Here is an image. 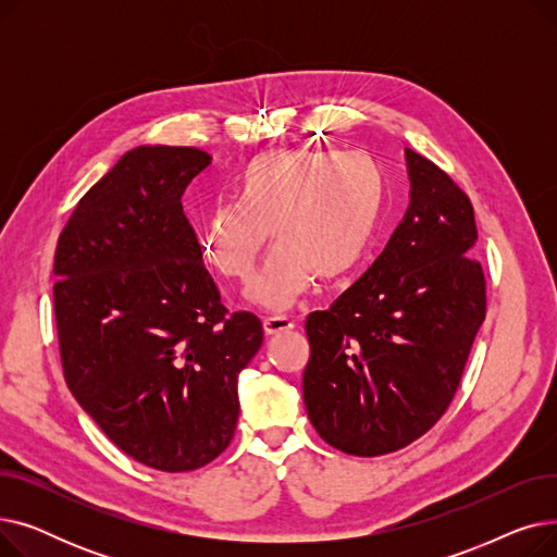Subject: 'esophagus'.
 <instances>
[{"label": "esophagus", "instance_id": "1", "mask_svg": "<svg viewBox=\"0 0 557 557\" xmlns=\"http://www.w3.org/2000/svg\"><path fill=\"white\" fill-rule=\"evenodd\" d=\"M294 330V320L286 318V315H267L263 318V332L267 334H282Z\"/></svg>", "mask_w": 557, "mask_h": 557}]
</instances>
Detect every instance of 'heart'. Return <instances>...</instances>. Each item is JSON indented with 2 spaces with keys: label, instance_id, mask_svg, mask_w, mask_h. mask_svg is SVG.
Masks as SVG:
<instances>
[{
  "label": "heart",
  "instance_id": "obj_1",
  "mask_svg": "<svg viewBox=\"0 0 557 557\" xmlns=\"http://www.w3.org/2000/svg\"><path fill=\"white\" fill-rule=\"evenodd\" d=\"M234 202L205 216L200 250L230 280H248L275 239L246 296L282 311L313 273L334 280L366 257L386 205L384 171L370 156L330 149H275L248 160L232 178Z\"/></svg>",
  "mask_w": 557,
  "mask_h": 557
}]
</instances>
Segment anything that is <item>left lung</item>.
<instances>
[{
  "label": "left lung",
  "mask_w": 557,
  "mask_h": 557,
  "mask_svg": "<svg viewBox=\"0 0 557 557\" xmlns=\"http://www.w3.org/2000/svg\"><path fill=\"white\" fill-rule=\"evenodd\" d=\"M404 156L411 202L401 223L372 267L305 323L309 420L352 456L397 451L441 420L485 320L472 202L431 160Z\"/></svg>",
  "instance_id": "obj_1"
}]
</instances>
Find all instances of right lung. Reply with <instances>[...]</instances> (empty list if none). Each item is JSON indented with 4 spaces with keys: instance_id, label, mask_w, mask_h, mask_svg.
Wrapping results in <instances>:
<instances>
[{
    "instance_id": "obj_1",
    "label": "right lung",
    "mask_w": 557,
    "mask_h": 557,
    "mask_svg": "<svg viewBox=\"0 0 557 557\" xmlns=\"http://www.w3.org/2000/svg\"><path fill=\"white\" fill-rule=\"evenodd\" d=\"M212 158L137 146L87 191L55 246L53 309L65 382L110 441L160 472L230 445L239 372L261 320L221 305L183 194Z\"/></svg>"
}]
</instances>
